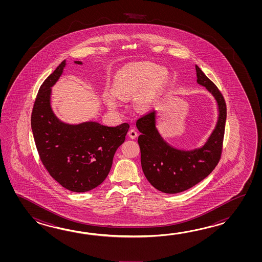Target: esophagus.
I'll use <instances>...</instances> for the list:
<instances>
[{"mask_svg": "<svg viewBox=\"0 0 262 262\" xmlns=\"http://www.w3.org/2000/svg\"><path fill=\"white\" fill-rule=\"evenodd\" d=\"M128 136L130 137V139H136L137 136H138V132L136 131V129H130L128 132Z\"/></svg>", "mask_w": 262, "mask_h": 262, "instance_id": "obj_1", "label": "esophagus"}]
</instances>
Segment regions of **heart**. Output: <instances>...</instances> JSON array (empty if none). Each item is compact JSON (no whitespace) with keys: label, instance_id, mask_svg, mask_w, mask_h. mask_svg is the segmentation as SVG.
<instances>
[{"label":"heart","instance_id":"obj_1","mask_svg":"<svg viewBox=\"0 0 262 262\" xmlns=\"http://www.w3.org/2000/svg\"><path fill=\"white\" fill-rule=\"evenodd\" d=\"M167 80L165 68L156 67L150 62L130 63L118 71L113 80V94L105 95L106 105L111 108L119 106V99H127L136 95V105L148 110L155 104Z\"/></svg>","mask_w":262,"mask_h":262}]
</instances>
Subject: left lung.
<instances>
[{"label":"left lung","instance_id":"8db88e82","mask_svg":"<svg viewBox=\"0 0 262 262\" xmlns=\"http://www.w3.org/2000/svg\"><path fill=\"white\" fill-rule=\"evenodd\" d=\"M198 83L215 98L218 120L206 143L192 150H179L167 143L156 126V112H149L137 121L140 135L141 167L145 177L155 188L167 194H176L199 184L216 167L222 154L227 119V106L222 94L210 78L195 66Z\"/></svg>","mask_w":262,"mask_h":262}]
</instances>
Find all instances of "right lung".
Instances as JSON below:
<instances>
[{"label":"right lung","mask_w":262,"mask_h":262,"mask_svg":"<svg viewBox=\"0 0 262 262\" xmlns=\"http://www.w3.org/2000/svg\"><path fill=\"white\" fill-rule=\"evenodd\" d=\"M77 64H82L79 61ZM67 61L40 86L34 101L31 125L40 160L62 187L81 193L102 184L112 166L119 146L129 129L127 123L110 127L96 122L62 123L51 110V87L61 77Z\"/></svg>","instance_id":"1"}]
</instances>
